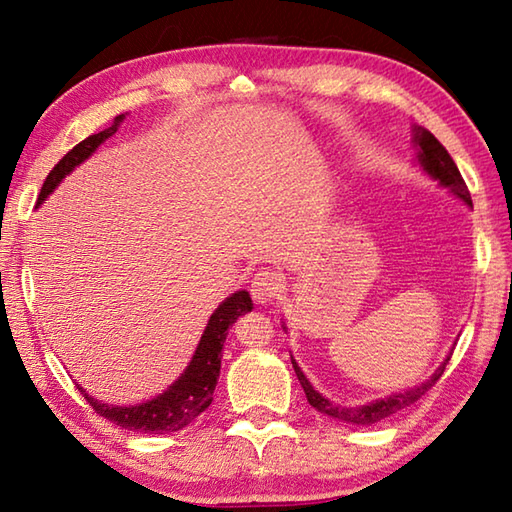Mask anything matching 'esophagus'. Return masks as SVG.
I'll list each match as a JSON object with an SVG mask.
<instances>
[{
    "mask_svg": "<svg viewBox=\"0 0 512 512\" xmlns=\"http://www.w3.org/2000/svg\"><path fill=\"white\" fill-rule=\"evenodd\" d=\"M249 291H252L256 302L265 304V302L274 300L276 295L282 293V278L276 274V271L260 269V271H256V274H254L252 287H249Z\"/></svg>",
    "mask_w": 512,
    "mask_h": 512,
    "instance_id": "34e87169",
    "label": "esophagus"
}]
</instances>
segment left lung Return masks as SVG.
<instances>
[{
  "instance_id": "obj_1",
  "label": "left lung",
  "mask_w": 512,
  "mask_h": 512,
  "mask_svg": "<svg viewBox=\"0 0 512 512\" xmlns=\"http://www.w3.org/2000/svg\"><path fill=\"white\" fill-rule=\"evenodd\" d=\"M414 144L418 146V162H420V166H423V170H427V175L440 181V186L449 188L453 195L460 197L464 203H467V206L473 208L469 188H467V184H464L456 162L451 160V155L447 153L445 146H442L434 138V133H429L423 127H416L414 129ZM449 359L451 357H447L445 363H442V366L434 374H431L429 381L418 385V388L405 390L401 394H392V396H388V399H379V401H372L368 405H359V407H342V405H335L328 399H324L320 392L313 390V385L309 383V379L304 377V372L298 368V363H295L293 357H291V363H293L295 374H298L300 385L304 388L306 401H309L317 412H322V414L337 418V420H344V423H350V425H374V423H379V420L388 418L396 412L405 410V407H410L412 403H416L420 396H423L431 388V385H434L442 377V372H445V366L449 363Z\"/></svg>"
}]
</instances>
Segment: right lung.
I'll use <instances>...</instances> for the list:
<instances>
[{
  "label": "right lung",
  "instance_id": "add662e5",
  "mask_svg": "<svg viewBox=\"0 0 512 512\" xmlns=\"http://www.w3.org/2000/svg\"><path fill=\"white\" fill-rule=\"evenodd\" d=\"M122 120H124V113L122 116H116V120H113L109 129L89 135V138H85L83 142H78L74 149L50 170V175L45 177V184L41 188L37 203H43L45 197H48L50 192L61 184V179L65 175H70L78 164L85 162L87 157L109 138V135L116 133ZM252 309L254 304L247 291H236L223 304H219V309L212 313L206 331L201 335V342L195 350V355H192L188 368L184 370V374H181V377L170 385L166 392L155 396L151 401L140 403V405L118 407V405H107L92 399V396L85 394L83 388L78 390H81V394H85L87 403L94 407L96 414L111 420V423L120 425L122 429L142 431V434H170V431L184 429L203 410H208V405L212 403V394H214V388H217V379L221 372V357H223L221 350L227 337V328L238 320V315H243Z\"/></svg>",
  "mask_w": 512,
  "mask_h": 512
}]
</instances>
